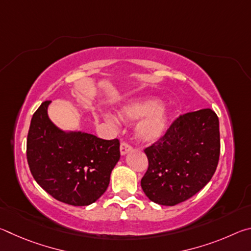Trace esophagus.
Here are the masks:
<instances>
[{"mask_svg":"<svg viewBox=\"0 0 251 251\" xmlns=\"http://www.w3.org/2000/svg\"><path fill=\"white\" fill-rule=\"evenodd\" d=\"M131 151V146L129 145V144L127 143H122L121 144V155L124 156L126 155L127 152H129Z\"/></svg>","mask_w":251,"mask_h":251,"instance_id":"esophagus-1","label":"esophagus"}]
</instances>
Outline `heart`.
Listing matches in <instances>:
<instances>
[{
    "label": "heart",
    "instance_id": "1",
    "mask_svg": "<svg viewBox=\"0 0 251 251\" xmlns=\"http://www.w3.org/2000/svg\"><path fill=\"white\" fill-rule=\"evenodd\" d=\"M120 116L124 121L143 118L136 126V134L142 142L152 143L165 134L168 127V113L165 106L156 100H136L126 104L121 109ZM114 123L112 116H107Z\"/></svg>",
    "mask_w": 251,
    "mask_h": 251
}]
</instances>
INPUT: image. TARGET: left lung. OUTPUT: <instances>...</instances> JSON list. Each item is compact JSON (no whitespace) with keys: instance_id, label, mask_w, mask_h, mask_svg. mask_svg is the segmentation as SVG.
Returning a JSON list of instances; mask_svg holds the SVG:
<instances>
[{"instance_id":"8db88e82","label":"left lung","mask_w":251,"mask_h":251,"mask_svg":"<svg viewBox=\"0 0 251 251\" xmlns=\"http://www.w3.org/2000/svg\"><path fill=\"white\" fill-rule=\"evenodd\" d=\"M145 154L148 169L141 185L146 196L163 206L187 201L208 184L217 168V115L210 108L180 115Z\"/></svg>"}]
</instances>
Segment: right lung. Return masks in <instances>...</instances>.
Segmentation results:
<instances>
[{
  "instance_id": "right-lung-1",
  "label": "right lung",
  "mask_w": 251,
  "mask_h": 251,
  "mask_svg": "<svg viewBox=\"0 0 251 251\" xmlns=\"http://www.w3.org/2000/svg\"><path fill=\"white\" fill-rule=\"evenodd\" d=\"M50 100L42 103L29 125L26 157L34 179L57 201L72 206L95 202L120 160V141L84 131H65L50 120Z\"/></svg>"
}]
</instances>
